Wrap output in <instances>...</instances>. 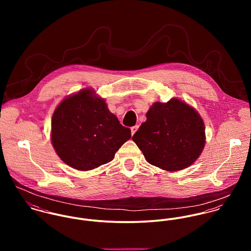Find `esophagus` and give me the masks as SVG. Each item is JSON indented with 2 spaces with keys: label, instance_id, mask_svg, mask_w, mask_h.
<instances>
[{
  "label": "esophagus",
  "instance_id": "obj_1",
  "mask_svg": "<svg viewBox=\"0 0 251 251\" xmlns=\"http://www.w3.org/2000/svg\"><path fill=\"white\" fill-rule=\"evenodd\" d=\"M138 127H139V126H134L131 127V134H132V135L138 130Z\"/></svg>",
  "mask_w": 251,
  "mask_h": 251
}]
</instances>
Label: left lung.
Returning a JSON list of instances; mask_svg holds the SVG:
<instances>
[{"label":"left lung","mask_w":251,"mask_h":251,"mask_svg":"<svg viewBox=\"0 0 251 251\" xmlns=\"http://www.w3.org/2000/svg\"><path fill=\"white\" fill-rule=\"evenodd\" d=\"M146 116L132 140L150 164L173 172L199 157L206 142L205 126L195 109L172 99L153 103Z\"/></svg>","instance_id":"8db88e82"}]
</instances>
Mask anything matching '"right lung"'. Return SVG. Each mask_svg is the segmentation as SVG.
<instances>
[{"instance_id":"obj_1","label":"right lung","mask_w":251,"mask_h":251,"mask_svg":"<svg viewBox=\"0 0 251 251\" xmlns=\"http://www.w3.org/2000/svg\"><path fill=\"white\" fill-rule=\"evenodd\" d=\"M51 139L61 159L88 171L108 163L131 137L112 114L105 100L85 89L64 100L52 117Z\"/></svg>"}]
</instances>
